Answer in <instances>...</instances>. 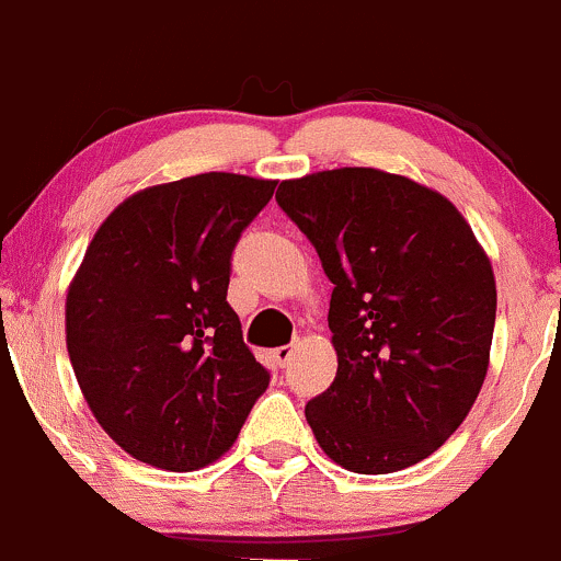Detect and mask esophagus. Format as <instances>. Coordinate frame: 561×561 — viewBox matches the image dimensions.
<instances>
[{
  "label": "esophagus",
  "instance_id": "1",
  "mask_svg": "<svg viewBox=\"0 0 561 561\" xmlns=\"http://www.w3.org/2000/svg\"><path fill=\"white\" fill-rule=\"evenodd\" d=\"M293 352H296V344H285V346H276V350H274V359H276V363H279V365H282V368H285V365H287V363H290Z\"/></svg>",
  "mask_w": 561,
  "mask_h": 561
}]
</instances>
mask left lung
Here are the masks:
<instances>
[{
	"instance_id": "8db88e82",
	"label": "left lung",
	"mask_w": 561,
	"mask_h": 561,
	"mask_svg": "<svg viewBox=\"0 0 561 561\" xmlns=\"http://www.w3.org/2000/svg\"><path fill=\"white\" fill-rule=\"evenodd\" d=\"M276 204L333 282L339 370L306 403L317 444L352 473L422 462L465 422L486 376L497 311L486 252L449 198L379 169L285 180Z\"/></svg>"
}]
</instances>
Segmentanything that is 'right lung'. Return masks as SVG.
<instances>
[{
  "label": "right lung",
  "instance_id": "obj_1",
  "mask_svg": "<svg viewBox=\"0 0 561 561\" xmlns=\"http://www.w3.org/2000/svg\"><path fill=\"white\" fill-rule=\"evenodd\" d=\"M274 187L228 172L145 187L88 244L67 293L69 359L96 422L139 462H215L268 387L226 296L236 241Z\"/></svg>",
  "mask_w": 561,
  "mask_h": 561
}]
</instances>
